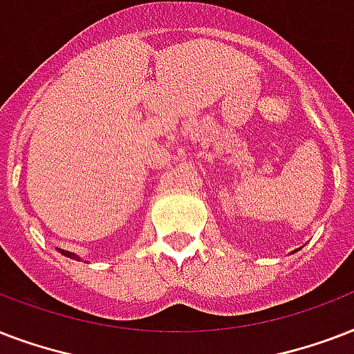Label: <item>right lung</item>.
Returning a JSON list of instances; mask_svg holds the SVG:
<instances>
[{
    "label": "right lung",
    "mask_w": 354,
    "mask_h": 354,
    "mask_svg": "<svg viewBox=\"0 0 354 354\" xmlns=\"http://www.w3.org/2000/svg\"><path fill=\"white\" fill-rule=\"evenodd\" d=\"M60 253L64 254V257H68V259H75V260H79V257L75 253H70V251H64V249H59Z\"/></svg>",
    "instance_id": "add662e5"
}]
</instances>
